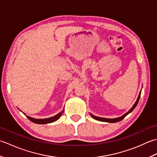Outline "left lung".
<instances>
[{
	"mask_svg": "<svg viewBox=\"0 0 157 157\" xmlns=\"http://www.w3.org/2000/svg\"><path fill=\"white\" fill-rule=\"evenodd\" d=\"M141 91L142 90H140V92L139 93V95L138 96V98L137 100H136V101L135 102L134 105L132 106V107L130 109L129 111L127 112L126 113H125L124 115L119 117H117V118H113V119H109V118H103V117H97V116H95V115H93L92 114H91V113H90V115L92 117V118H94V119L96 120H98V121H103V122H108V123H116V122H118V121H121L122 119H124L125 117L128 115L129 113H130L131 112L133 111V110H134L135 109V107L136 106H137L138 103V101L140 100V95H141Z\"/></svg>",
	"mask_w": 157,
	"mask_h": 157,
	"instance_id": "1",
	"label": "left lung"
}]
</instances>
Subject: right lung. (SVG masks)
Returning a JSON list of instances; mask_svg holds the SVG:
<instances>
[{
	"label": "right lung",
	"instance_id": "obj_1",
	"mask_svg": "<svg viewBox=\"0 0 157 157\" xmlns=\"http://www.w3.org/2000/svg\"><path fill=\"white\" fill-rule=\"evenodd\" d=\"M19 111H20V110H19ZM63 112H64V109H63V110L62 111L59 113L58 114H56V115L53 116V117H51L45 118V119H35V118L31 117H29V116H27V117H28V119L30 120L31 121L34 122L35 123H37V124H47V123L55 122V121H56V120H58L59 119L60 117L62 115V113ZM24 114H25V113H24Z\"/></svg>",
	"mask_w": 157,
	"mask_h": 157
}]
</instances>
